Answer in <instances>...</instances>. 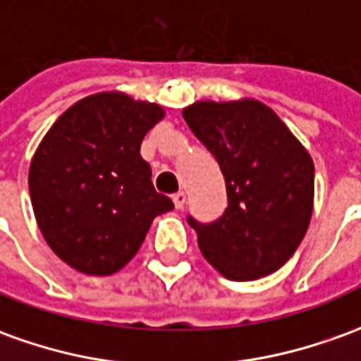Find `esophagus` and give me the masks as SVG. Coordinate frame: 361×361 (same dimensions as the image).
Here are the masks:
<instances>
[{
  "label": "esophagus",
  "instance_id": "obj_1",
  "mask_svg": "<svg viewBox=\"0 0 361 361\" xmlns=\"http://www.w3.org/2000/svg\"><path fill=\"white\" fill-rule=\"evenodd\" d=\"M173 202H175L176 210H180V208H183V206H185V202H186L185 192H175V195H173Z\"/></svg>",
  "mask_w": 361,
  "mask_h": 361
}]
</instances>
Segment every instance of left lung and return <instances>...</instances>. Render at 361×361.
Here are the masks:
<instances>
[{"label":"left lung","instance_id":"obj_1","mask_svg":"<svg viewBox=\"0 0 361 361\" xmlns=\"http://www.w3.org/2000/svg\"><path fill=\"white\" fill-rule=\"evenodd\" d=\"M183 118L216 157L228 192V208L216 222L188 216L206 261L232 281L259 279L283 267L312 216L309 151L257 100L196 102Z\"/></svg>","mask_w":361,"mask_h":361}]
</instances>
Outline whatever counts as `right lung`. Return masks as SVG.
<instances>
[{"instance_id":"right-lung-1","label":"right lung","mask_w":361,"mask_h":361,"mask_svg":"<svg viewBox=\"0 0 361 361\" xmlns=\"http://www.w3.org/2000/svg\"><path fill=\"white\" fill-rule=\"evenodd\" d=\"M165 111L121 92L76 102L35 151L29 192L51 250L88 275H111L137 253L153 218L173 200L151 183L139 153Z\"/></svg>"}]
</instances>
